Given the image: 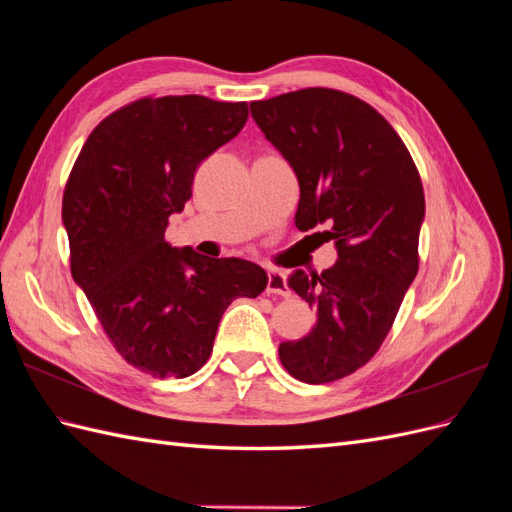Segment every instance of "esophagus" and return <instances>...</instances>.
Here are the masks:
<instances>
[{
    "instance_id": "esophagus-1",
    "label": "esophagus",
    "mask_w": 512,
    "mask_h": 512,
    "mask_svg": "<svg viewBox=\"0 0 512 512\" xmlns=\"http://www.w3.org/2000/svg\"><path fill=\"white\" fill-rule=\"evenodd\" d=\"M267 292L269 294H280V297H290V288H288V282H286V275L282 271H269Z\"/></svg>"
}]
</instances>
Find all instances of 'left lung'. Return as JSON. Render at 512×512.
<instances>
[{
    "label": "left lung",
    "instance_id": "8db88e82",
    "mask_svg": "<svg viewBox=\"0 0 512 512\" xmlns=\"http://www.w3.org/2000/svg\"><path fill=\"white\" fill-rule=\"evenodd\" d=\"M250 111L299 179L294 224H327L337 247L331 269L290 275L318 320L299 342L280 344V361L301 382H333L378 352L418 273L421 175L391 123L344 91L307 87Z\"/></svg>",
    "mask_w": 512,
    "mask_h": 512
}]
</instances>
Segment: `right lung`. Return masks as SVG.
Returning <instances> with one entry per match:
<instances>
[{"instance_id": "add662e5", "label": "right lung", "mask_w": 512, "mask_h": 512, "mask_svg": "<svg viewBox=\"0 0 512 512\" xmlns=\"http://www.w3.org/2000/svg\"><path fill=\"white\" fill-rule=\"evenodd\" d=\"M245 121V102L141 98L98 123L68 177L61 220L74 282L115 350L153 378L192 376L226 307L267 288L250 260L207 258L164 239L198 164Z\"/></svg>"}]
</instances>
